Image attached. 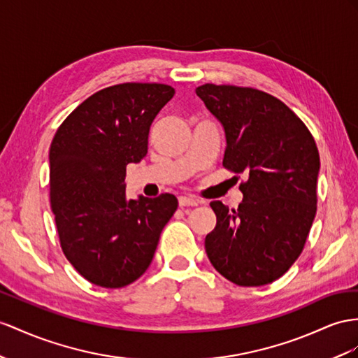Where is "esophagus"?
<instances>
[{
	"label": "esophagus",
	"mask_w": 358,
	"mask_h": 358,
	"mask_svg": "<svg viewBox=\"0 0 358 358\" xmlns=\"http://www.w3.org/2000/svg\"><path fill=\"white\" fill-rule=\"evenodd\" d=\"M178 204H180V207H196L199 204V201H196L194 198H189V196H180Z\"/></svg>",
	"instance_id": "obj_1"
}]
</instances>
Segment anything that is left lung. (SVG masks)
<instances>
[{"instance_id":"1","label":"left lung","mask_w":358,"mask_h":358,"mask_svg":"<svg viewBox=\"0 0 358 358\" xmlns=\"http://www.w3.org/2000/svg\"><path fill=\"white\" fill-rule=\"evenodd\" d=\"M196 95L224 125V168L245 172L243 201H212L216 227L206 236L215 269L237 286L278 280L301 255L317 208L319 151L306 124L266 92L206 83Z\"/></svg>"}]
</instances>
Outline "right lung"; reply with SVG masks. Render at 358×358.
<instances>
[{
	"label": "right lung",
	"instance_id": "add662e5",
	"mask_svg": "<svg viewBox=\"0 0 358 358\" xmlns=\"http://www.w3.org/2000/svg\"><path fill=\"white\" fill-rule=\"evenodd\" d=\"M176 94L162 83L95 92L57 128L50 148V203L62 251L95 286L119 289L148 269L177 198L127 199V164L148 152L154 117Z\"/></svg>",
	"mask_w": 358,
	"mask_h": 358
}]
</instances>
